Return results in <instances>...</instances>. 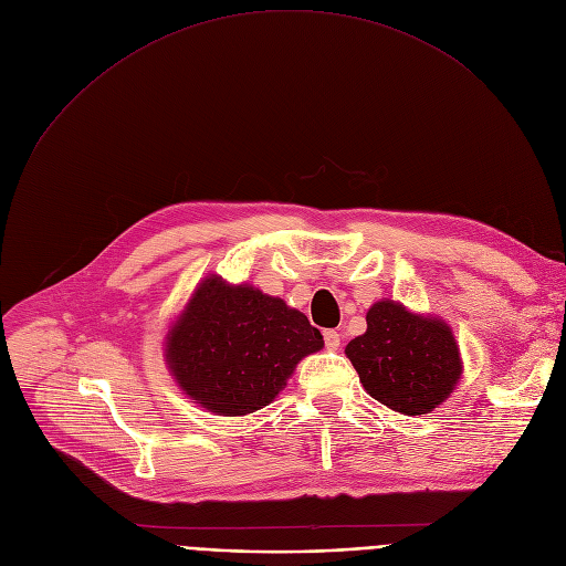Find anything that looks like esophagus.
<instances>
[{
    "mask_svg": "<svg viewBox=\"0 0 566 566\" xmlns=\"http://www.w3.org/2000/svg\"><path fill=\"white\" fill-rule=\"evenodd\" d=\"M323 342H325V348H328V350H337L342 346V335L337 331H325Z\"/></svg>",
    "mask_w": 566,
    "mask_h": 566,
    "instance_id": "34e87169",
    "label": "esophagus"
}]
</instances>
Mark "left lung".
<instances>
[{
    "label": "left lung",
    "mask_w": 566,
    "mask_h": 566,
    "mask_svg": "<svg viewBox=\"0 0 566 566\" xmlns=\"http://www.w3.org/2000/svg\"><path fill=\"white\" fill-rule=\"evenodd\" d=\"M365 390L403 415H427L450 397L461 376L459 346L442 321L380 301L367 312V333L346 346Z\"/></svg>",
    "instance_id": "left-lung-1"
}]
</instances>
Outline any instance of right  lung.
Listing matches in <instances>:
<instances>
[{"mask_svg": "<svg viewBox=\"0 0 566 566\" xmlns=\"http://www.w3.org/2000/svg\"><path fill=\"white\" fill-rule=\"evenodd\" d=\"M323 337L298 310L248 284L208 277L167 337V365L206 410L248 415L271 403Z\"/></svg>", "mask_w": 566, "mask_h": 566, "instance_id": "obj_1", "label": "right lung"}]
</instances>
